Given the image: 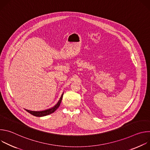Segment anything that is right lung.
Returning a JSON list of instances; mask_svg holds the SVG:
<instances>
[{"mask_svg":"<svg viewBox=\"0 0 150 150\" xmlns=\"http://www.w3.org/2000/svg\"><path fill=\"white\" fill-rule=\"evenodd\" d=\"M63 95V93L62 94V96H61L59 101L57 102V103L55 105H54L53 108H52L50 109H47V110H42V111H38V112L37 111H31V110H27V109H25V110L27 112H28L29 113L31 114L33 116H37V117H42V116H45L49 115L52 114L53 112H54L56 110V109H57V108L60 106V103H61L62 100Z\"/></svg>","mask_w":150,"mask_h":150,"instance_id":"right-lung-1","label":"right lung"}]
</instances>
